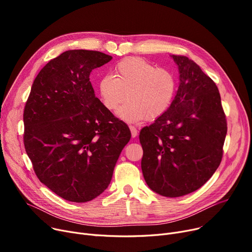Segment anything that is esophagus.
Segmentation results:
<instances>
[{"label":"esophagus","mask_w":252,"mask_h":252,"mask_svg":"<svg viewBox=\"0 0 252 252\" xmlns=\"http://www.w3.org/2000/svg\"><path fill=\"white\" fill-rule=\"evenodd\" d=\"M129 129H130V133H131V137L133 138H136L138 136V130L135 126H129Z\"/></svg>","instance_id":"esophagus-1"}]
</instances>
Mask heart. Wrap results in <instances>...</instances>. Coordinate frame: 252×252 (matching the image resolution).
<instances>
[{
	"instance_id": "b5f03b06",
	"label": "heart",
	"mask_w": 252,
	"mask_h": 252,
	"mask_svg": "<svg viewBox=\"0 0 252 252\" xmlns=\"http://www.w3.org/2000/svg\"><path fill=\"white\" fill-rule=\"evenodd\" d=\"M99 95L108 110L119 107L117 115L127 123L144 118L156 119L163 115L173 103L176 78L169 70L155 66L140 57H127L114 67V75L101 77Z\"/></svg>"
}]
</instances>
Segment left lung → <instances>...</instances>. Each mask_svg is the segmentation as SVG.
Returning a JSON list of instances; mask_svg holds the SVG:
<instances>
[{"instance_id":"1","label":"left lung","mask_w":252,"mask_h":252,"mask_svg":"<svg viewBox=\"0 0 252 252\" xmlns=\"http://www.w3.org/2000/svg\"><path fill=\"white\" fill-rule=\"evenodd\" d=\"M180 73L168 110L140 131L141 167L151 190L180 197L199 189L222 157L227 119L216 83L193 60L171 55Z\"/></svg>"}]
</instances>
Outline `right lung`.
<instances>
[{
  "label": "right lung",
  "mask_w": 252,
  "mask_h": 252,
  "mask_svg": "<svg viewBox=\"0 0 252 252\" xmlns=\"http://www.w3.org/2000/svg\"><path fill=\"white\" fill-rule=\"evenodd\" d=\"M112 59L98 51L69 50L50 60L33 81L23 122L25 151L44 185L71 202L106 190L128 126L95 96L93 69Z\"/></svg>",
  "instance_id": "right-lung-1"
}]
</instances>
